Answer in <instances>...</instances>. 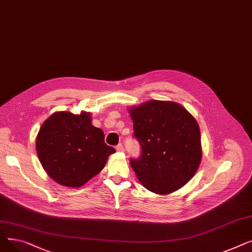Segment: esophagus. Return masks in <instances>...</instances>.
<instances>
[{
    "label": "esophagus",
    "instance_id": "esophagus-1",
    "mask_svg": "<svg viewBox=\"0 0 252 252\" xmlns=\"http://www.w3.org/2000/svg\"><path fill=\"white\" fill-rule=\"evenodd\" d=\"M124 146H123V144H118L117 146H116V151L117 152H124Z\"/></svg>",
    "mask_w": 252,
    "mask_h": 252
}]
</instances>
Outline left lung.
<instances>
[{
    "instance_id": "obj_1",
    "label": "left lung",
    "mask_w": 252,
    "mask_h": 252,
    "mask_svg": "<svg viewBox=\"0 0 252 252\" xmlns=\"http://www.w3.org/2000/svg\"><path fill=\"white\" fill-rule=\"evenodd\" d=\"M128 113L142 154L130 159L138 180L147 190L167 195L186 185L202 159L200 128L179 103L150 100L131 106Z\"/></svg>"
}]
</instances>
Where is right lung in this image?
I'll use <instances>...</instances> for the list:
<instances>
[{
	"label": "right lung",
	"instance_id": "add662e5",
	"mask_svg": "<svg viewBox=\"0 0 252 252\" xmlns=\"http://www.w3.org/2000/svg\"><path fill=\"white\" fill-rule=\"evenodd\" d=\"M35 148L48 176L69 188H79L104 168L115 149L106 145L104 133L92 125L90 112L58 111L38 130Z\"/></svg>",
	"mask_w": 252,
	"mask_h": 252
}]
</instances>
